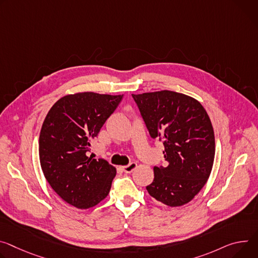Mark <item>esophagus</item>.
Returning <instances> with one entry per match:
<instances>
[{"label": "esophagus", "instance_id": "1", "mask_svg": "<svg viewBox=\"0 0 258 258\" xmlns=\"http://www.w3.org/2000/svg\"><path fill=\"white\" fill-rule=\"evenodd\" d=\"M137 169V163L136 162H131L130 165H127V166H124L123 168H122V170L125 172V173H132L134 170H136Z\"/></svg>", "mask_w": 258, "mask_h": 258}]
</instances>
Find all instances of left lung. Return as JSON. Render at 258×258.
Masks as SVG:
<instances>
[{
  "instance_id": "1",
  "label": "left lung",
  "mask_w": 258,
  "mask_h": 258,
  "mask_svg": "<svg viewBox=\"0 0 258 258\" xmlns=\"http://www.w3.org/2000/svg\"><path fill=\"white\" fill-rule=\"evenodd\" d=\"M151 138L165 145L166 167H154L146 187L156 201L170 207L189 203L206 184L215 156V137L202 104L183 93L160 90L132 95Z\"/></svg>"
}]
</instances>
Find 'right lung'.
Returning <instances> with one entry per match:
<instances>
[{"instance_id": "obj_1", "label": "right lung", "mask_w": 258, "mask_h": 258, "mask_svg": "<svg viewBox=\"0 0 258 258\" xmlns=\"http://www.w3.org/2000/svg\"><path fill=\"white\" fill-rule=\"evenodd\" d=\"M122 95L77 92L60 98L46 115L39 137L43 174L52 189L78 209L97 206L109 194L116 169L87 156L90 142Z\"/></svg>"}]
</instances>
